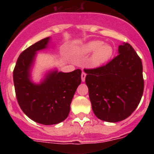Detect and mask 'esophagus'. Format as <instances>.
Listing matches in <instances>:
<instances>
[{"label": "esophagus", "mask_w": 154, "mask_h": 154, "mask_svg": "<svg viewBox=\"0 0 154 154\" xmlns=\"http://www.w3.org/2000/svg\"><path fill=\"white\" fill-rule=\"evenodd\" d=\"M85 76H86V74H85V72H82V75H81L82 81V82H85Z\"/></svg>", "instance_id": "obj_1"}]
</instances>
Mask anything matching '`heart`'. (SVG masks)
I'll use <instances>...</instances> for the list:
<instances>
[{
    "label": "heart",
    "mask_w": 154,
    "mask_h": 154,
    "mask_svg": "<svg viewBox=\"0 0 154 154\" xmlns=\"http://www.w3.org/2000/svg\"><path fill=\"white\" fill-rule=\"evenodd\" d=\"M79 53L83 55L93 53L89 59V64L92 67H98L111 59L113 55V48L110 45L103 44L101 41H91L80 48Z\"/></svg>",
    "instance_id": "obj_1"
}]
</instances>
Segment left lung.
Wrapping results in <instances>:
<instances>
[{
  "mask_svg": "<svg viewBox=\"0 0 154 154\" xmlns=\"http://www.w3.org/2000/svg\"><path fill=\"white\" fill-rule=\"evenodd\" d=\"M119 53L106 65L84 69L94 114L109 123L129 117L143 93L141 58L129 43L119 45Z\"/></svg>",
  "mask_w": 154,
  "mask_h": 154,
  "instance_id": "8db88e82",
  "label": "left lung"
}]
</instances>
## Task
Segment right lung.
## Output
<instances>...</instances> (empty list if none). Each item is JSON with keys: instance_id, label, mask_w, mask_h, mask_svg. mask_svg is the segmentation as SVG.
<instances>
[{"instance_id": "obj_1", "label": "right lung", "mask_w": 154, "mask_h": 154, "mask_svg": "<svg viewBox=\"0 0 154 154\" xmlns=\"http://www.w3.org/2000/svg\"><path fill=\"white\" fill-rule=\"evenodd\" d=\"M48 41L49 38H45L23 51L13 72L16 97L21 110L43 125L57 124L68 117L72 99L82 81L81 69H76L67 73L54 71L41 84L31 82L29 72L36 51L45 48Z\"/></svg>"}]
</instances>
